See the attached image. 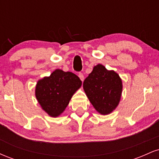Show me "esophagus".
Returning <instances> with one entry per match:
<instances>
[{
    "label": "esophagus",
    "mask_w": 159,
    "mask_h": 159,
    "mask_svg": "<svg viewBox=\"0 0 159 159\" xmlns=\"http://www.w3.org/2000/svg\"><path fill=\"white\" fill-rule=\"evenodd\" d=\"M78 77L80 78V79H81L82 81H84V76L83 74L79 72V73H78Z\"/></svg>",
    "instance_id": "1"
}]
</instances>
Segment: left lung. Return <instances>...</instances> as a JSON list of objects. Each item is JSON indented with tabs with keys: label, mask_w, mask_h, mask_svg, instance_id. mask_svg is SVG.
Listing matches in <instances>:
<instances>
[{
	"label": "left lung",
	"mask_w": 159,
	"mask_h": 159,
	"mask_svg": "<svg viewBox=\"0 0 159 159\" xmlns=\"http://www.w3.org/2000/svg\"><path fill=\"white\" fill-rule=\"evenodd\" d=\"M83 88L96 111L102 115H107L119 105L123 82L115 71L107 70L103 65L98 64L85 78Z\"/></svg>",
	"instance_id": "1"
}]
</instances>
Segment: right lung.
I'll return each instance as SVG.
<instances>
[{
  "label": "right lung",
  "mask_w": 159,
  "mask_h": 159,
  "mask_svg": "<svg viewBox=\"0 0 159 159\" xmlns=\"http://www.w3.org/2000/svg\"><path fill=\"white\" fill-rule=\"evenodd\" d=\"M82 82L76 75L55 69L49 76L37 81L35 96L42 109L48 116L57 117L65 111Z\"/></svg>",
  "instance_id": "add662e5"
}]
</instances>
